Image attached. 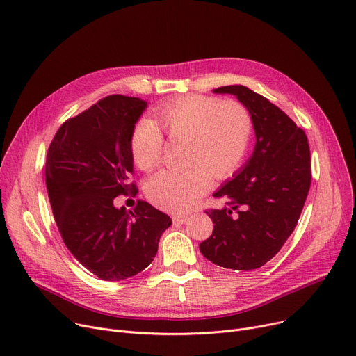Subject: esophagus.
Masks as SVG:
<instances>
[{"instance_id":"esophagus-1","label":"esophagus","mask_w":356,"mask_h":356,"mask_svg":"<svg viewBox=\"0 0 356 356\" xmlns=\"http://www.w3.org/2000/svg\"><path fill=\"white\" fill-rule=\"evenodd\" d=\"M188 219H189L188 215H175L173 216V222L175 223H184Z\"/></svg>"}]
</instances>
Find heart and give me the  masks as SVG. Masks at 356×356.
<instances>
[{"label":"heart","instance_id":"obj_1","mask_svg":"<svg viewBox=\"0 0 356 356\" xmlns=\"http://www.w3.org/2000/svg\"><path fill=\"white\" fill-rule=\"evenodd\" d=\"M156 122L141 118L131 134V153L143 170L154 168L163 152L161 127L170 140H181V165L164 168L147 184L148 199L161 209H189L207 191L209 177L227 179L244 161L252 118L236 101L191 95L175 99L154 111Z\"/></svg>","mask_w":356,"mask_h":356}]
</instances>
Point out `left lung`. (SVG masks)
I'll return each instance as SVG.
<instances>
[{
	"label": "left lung",
	"mask_w": 356,
	"mask_h": 356,
	"mask_svg": "<svg viewBox=\"0 0 356 356\" xmlns=\"http://www.w3.org/2000/svg\"><path fill=\"white\" fill-rule=\"evenodd\" d=\"M213 92L229 93L248 109L255 147L213 193L228 207L207 212L215 225L199 250L219 267L251 271L282 250L297 225L312 181L310 148L305 131L263 95L242 85Z\"/></svg>",
	"instance_id": "8db88e82"
}]
</instances>
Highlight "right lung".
Listing matches in <instances>:
<instances>
[{
  "mask_svg": "<svg viewBox=\"0 0 356 356\" xmlns=\"http://www.w3.org/2000/svg\"><path fill=\"white\" fill-rule=\"evenodd\" d=\"M147 101L109 95L56 133L46 159V186L56 225L70 254L106 282L141 273L157 254L168 215L138 200L115 208L120 195L137 192L131 134Z\"/></svg>",
  "mask_w": 356,
  "mask_h": 356,
  "instance_id": "obj_1",
  "label": "right lung"
}]
</instances>
